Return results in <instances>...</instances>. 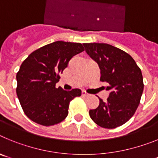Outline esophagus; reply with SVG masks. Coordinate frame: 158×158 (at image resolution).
Wrapping results in <instances>:
<instances>
[{
	"instance_id": "obj_1",
	"label": "esophagus",
	"mask_w": 158,
	"mask_h": 158,
	"mask_svg": "<svg viewBox=\"0 0 158 158\" xmlns=\"http://www.w3.org/2000/svg\"><path fill=\"white\" fill-rule=\"evenodd\" d=\"M81 93H82V95H83V96H89V93H86L85 91H82Z\"/></svg>"
}]
</instances>
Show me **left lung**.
I'll return each mask as SVG.
<instances>
[{"mask_svg": "<svg viewBox=\"0 0 158 158\" xmlns=\"http://www.w3.org/2000/svg\"><path fill=\"white\" fill-rule=\"evenodd\" d=\"M89 57L98 64L100 81L110 92L106 101L100 100L96 109L89 111L91 118L101 127L122 126L133 116L140 103L144 85L142 72L133 58L107 43H83Z\"/></svg>", "mask_w": 158, "mask_h": 158, "instance_id": "left-lung-1", "label": "left lung"}]
</instances>
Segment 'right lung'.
I'll return each mask as SVG.
<instances>
[{
  "instance_id": "add662e5",
  "label": "right lung",
  "mask_w": 158,
  "mask_h": 158,
  "mask_svg": "<svg viewBox=\"0 0 158 158\" xmlns=\"http://www.w3.org/2000/svg\"><path fill=\"white\" fill-rule=\"evenodd\" d=\"M83 51L81 43L56 41L33 51L23 61L16 74V94L31 120L47 127L66 118L69 102L81 91H65L55 85L69 60Z\"/></svg>"
}]
</instances>
